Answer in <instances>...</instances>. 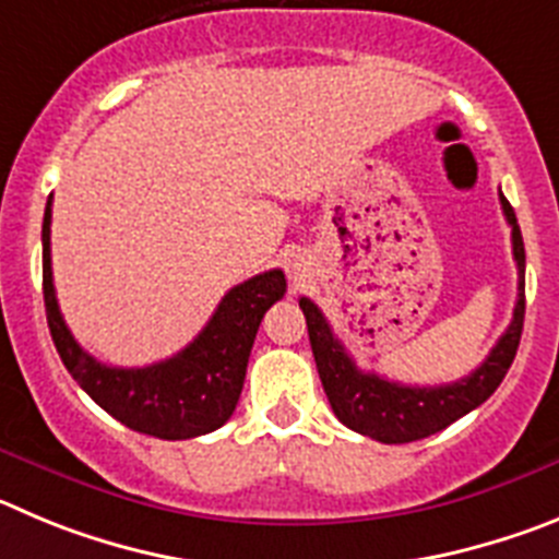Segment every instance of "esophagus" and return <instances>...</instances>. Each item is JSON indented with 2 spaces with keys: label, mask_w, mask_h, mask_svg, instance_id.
Here are the masks:
<instances>
[{
  "label": "esophagus",
  "mask_w": 559,
  "mask_h": 559,
  "mask_svg": "<svg viewBox=\"0 0 559 559\" xmlns=\"http://www.w3.org/2000/svg\"><path fill=\"white\" fill-rule=\"evenodd\" d=\"M286 273H289L292 281L298 284V281L306 275V261L300 259V255H295V259H289V264H286Z\"/></svg>",
  "instance_id": "esophagus-1"
}]
</instances>
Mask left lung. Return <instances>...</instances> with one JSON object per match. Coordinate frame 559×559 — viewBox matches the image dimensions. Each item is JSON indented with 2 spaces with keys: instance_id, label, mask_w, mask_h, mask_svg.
I'll return each mask as SVG.
<instances>
[{
  "instance_id": "obj_1",
  "label": "left lung",
  "mask_w": 559,
  "mask_h": 559,
  "mask_svg": "<svg viewBox=\"0 0 559 559\" xmlns=\"http://www.w3.org/2000/svg\"><path fill=\"white\" fill-rule=\"evenodd\" d=\"M499 198L507 223L512 228V259L518 264V300L515 309H512L510 325L501 334V340L496 342V348L465 379L437 386H406L399 384V381L381 379L376 373H361L348 350H345V345L334 336L323 311L317 309V304H311L309 298H300V309H304L306 325H309L317 373L323 381L331 409L348 429L386 442V445L424 440V437L437 435L454 420H460L462 415L485 404L492 392L499 390L512 359H515L526 311L524 236L518 228L512 205L507 203L504 194H499Z\"/></svg>"
}]
</instances>
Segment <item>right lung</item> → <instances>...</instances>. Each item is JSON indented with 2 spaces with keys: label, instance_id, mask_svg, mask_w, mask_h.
I'll use <instances>...</instances> for the list:
<instances>
[{
  "label": "right lung",
  "instance_id": "1",
  "mask_svg": "<svg viewBox=\"0 0 559 559\" xmlns=\"http://www.w3.org/2000/svg\"><path fill=\"white\" fill-rule=\"evenodd\" d=\"M52 198L44 211V306L60 359L110 417L128 429L158 440H189L209 435L234 415L248 373L250 348L261 317L284 298L286 278L281 270L248 278L219 300L205 329L180 354L147 367H108L85 354L63 323L52 284Z\"/></svg>",
  "mask_w": 559,
  "mask_h": 559
}]
</instances>
